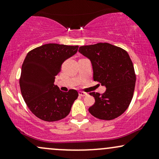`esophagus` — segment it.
Wrapping results in <instances>:
<instances>
[{"mask_svg":"<svg viewBox=\"0 0 159 159\" xmlns=\"http://www.w3.org/2000/svg\"><path fill=\"white\" fill-rule=\"evenodd\" d=\"M87 93L82 92V91H79V96H87Z\"/></svg>","mask_w":159,"mask_h":159,"instance_id":"esophagus-1","label":"esophagus"}]
</instances>
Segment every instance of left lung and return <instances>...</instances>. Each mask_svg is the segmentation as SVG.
<instances>
[{"mask_svg":"<svg viewBox=\"0 0 159 159\" xmlns=\"http://www.w3.org/2000/svg\"><path fill=\"white\" fill-rule=\"evenodd\" d=\"M78 52L90 60L94 81L106 87L102 94L90 93L95 103L89 112L103 120L120 116L130 105L135 87L136 75L129 54L107 43L83 45Z\"/></svg>","mask_w":159,"mask_h":159,"instance_id":"left-lung-1","label":"left lung"}]
</instances>
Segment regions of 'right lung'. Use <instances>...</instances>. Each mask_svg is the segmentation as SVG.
I'll use <instances>...</instances> for the list:
<instances>
[{
  "label": "right lung",
  "instance_id": "add662e5",
  "mask_svg": "<svg viewBox=\"0 0 159 159\" xmlns=\"http://www.w3.org/2000/svg\"><path fill=\"white\" fill-rule=\"evenodd\" d=\"M78 45L45 44L27 53L19 79L22 97L36 117L54 122L69 114L78 93L62 92L54 85L56 75L66 60L78 52Z\"/></svg>",
  "mask_w": 159,
  "mask_h": 159
}]
</instances>
